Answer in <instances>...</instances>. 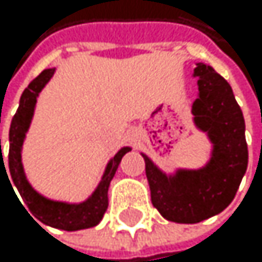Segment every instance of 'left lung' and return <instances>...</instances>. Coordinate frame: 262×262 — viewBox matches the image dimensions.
Here are the masks:
<instances>
[{
    "mask_svg": "<svg viewBox=\"0 0 262 262\" xmlns=\"http://www.w3.org/2000/svg\"><path fill=\"white\" fill-rule=\"evenodd\" d=\"M195 75L200 97L192 113L214 144L212 159L201 169H179L168 178L143 156L152 204L176 223H200L220 214L234 200L248 163L245 121L233 89L210 66L200 62Z\"/></svg>",
    "mask_w": 262,
    "mask_h": 262,
    "instance_id": "obj_1",
    "label": "left lung"
}]
</instances>
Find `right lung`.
Listing matches in <instances>:
<instances>
[{"label":"right lung","mask_w":262,"mask_h":262,"mask_svg":"<svg viewBox=\"0 0 262 262\" xmlns=\"http://www.w3.org/2000/svg\"><path fill=\"white\" fill-rule=\"evenodd\" d=\"M55 74V69H45L40 75H37L31 83L28 84V88L23 91L20 97V105L17 113L12 118L11 122V130H9V166H4V160L1 157L0 160V171L3 169L7 179L11 178L12 181H9V184L14 182L15 187L18 188L20 195L23 196L26 206L31 210V214L42 223L59 228L64 231H77V229H86L96 226L108 207V187L112 182L116 169L121 163V159L124 157L125 152H128L130 147H122L119 152L112 159V162L108 163L105 174L97 187V190L93 193V196L88 201L81 204H67V203H59V201H52L40 196L36 190L28 184L25 178V171L21 166V144L25 140V134L31 122L34 106L39 93L42 91V88L48 83V80L52 78ZM1 146V141H0ZM1 150V149H0ZM8 171H5V168ZM12 187V184H11ZM14 190V187H12Z\"/></svg>","instance_id":"1"}]
</instances>
